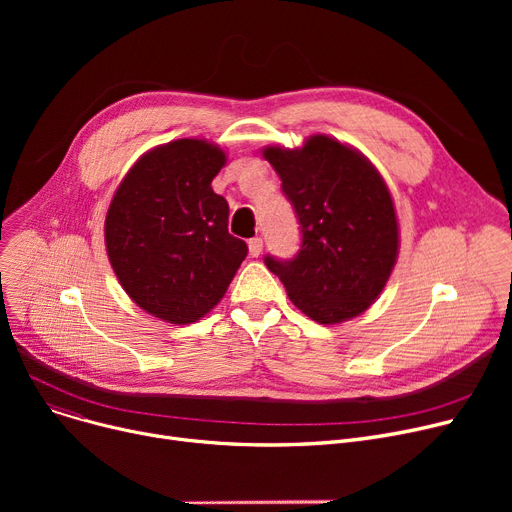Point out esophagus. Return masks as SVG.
I'll return each mask as SVG.
<instances>
[{"label": "esophagus", "instance_id": "34e87169", "mask_svg": "<svg viewBox=\"0 0 512 512\" xmlns=\"http://www.w3.org/2000/svg\"><path fill=\"white\" fill-rule=\"evenodd\" d=\"M261 249H263V240H261L259 236H255V238L249 240V253H251L253 257H259V255H261Z\"/></svg>", "mask_w": 512, "mask_h": 512}]
</instances>
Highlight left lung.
<instances>
[{
  "instance_id": "obj_1",
  "label": "left lung",
  "mask_w": 512,
  "mask_h": 512,
  "mask_svg": "<svg viewBox=\"0 0 512 512\" xmlns=\"http://www.w3.org/2000/svg\"><path fill=\"white\" fill-rule=\"evenodd\" d=\"M301 224L288 261L265 257L290 301L317 324L361 315L380 297L398 257L394 201L382 174L351 145L313 134L299 149H263Z\"/></svg>"
}]
</instances>
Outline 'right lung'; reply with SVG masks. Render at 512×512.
<instances>
[{
    "label": "right lung",
    "instance_id": "1",
    "mask_svg": "<svg viewBox=\"0 0 512 512\" xmlns=\"http://www.w3.org/2000/svg\"><path fill=\"white\" fill-rule=\"evenodd\" d=\"M226 153L203 139H178L139 157L105 215L114 274L141 309L186 326L222 301L247 242L228 232V203L211 180Z\"/></svg>",
    "mask_w": 512,
    "mask_h": 512
}]
</instances>
